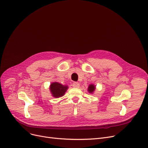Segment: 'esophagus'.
Instances as JSON below:
<instances>
[{"label":"esophagus","mask_w":148,"mask_h":148,"mask_svg":"<svg viewBox=\"0 0 148 148\" xmlns=\"http://www.w3.org/2000/svg\"><path fill=\"white\" fill-rule=\"evenodd\" d=\"M73 87L74 88H79L80 86V84L78 83V82H74L73 83Z\"/></svg>","instance_id":"obj_1"}]
</instances>
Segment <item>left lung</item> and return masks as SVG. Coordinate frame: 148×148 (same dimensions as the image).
Here are the masks:
<instances>
[{"instance_id": "left-lung-1", "label": "left lung", "mask_w": 148, "mask_h": 148, "mask_svg": "<svg viewBox=\"0 0 148 148\" xmlns=\"http://www.w3.org/2000/svg\"><path fill=\"white\" fill-rule=\"evenodd\" d=\"M95 86L94 85L91 84L90 85H89V87L88 88V91L89 93H91L92 94L95 91Z\"/></svg>"}]
</instances>
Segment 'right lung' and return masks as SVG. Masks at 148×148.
Returning <instances> with one entry per match:
<instances>
[{
    "mask_svg": "<svg viewBox=\"0 0 148 148\" xmlns=\"http://www.w3.org/2000/svg\"><path fill=\"white\" fill-rule=\"evenodd\" d=\"M68 86L66 85H63L58 82L52 83L50 85V91L53 96L56 98L62 97L65 94Z\"/></svg>",
    "mask_w": 148,
    "mask_h": 148,
    "instance_id": "add662e5",
    "label": "right lung"
}]
</instances>
